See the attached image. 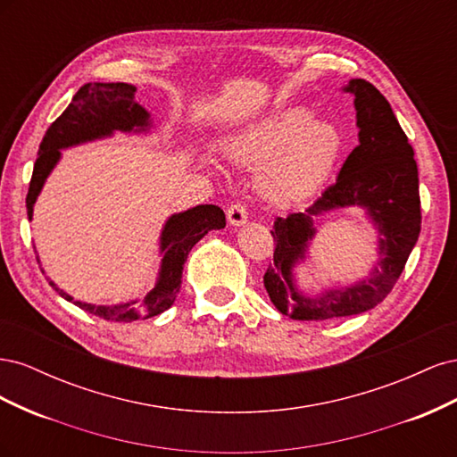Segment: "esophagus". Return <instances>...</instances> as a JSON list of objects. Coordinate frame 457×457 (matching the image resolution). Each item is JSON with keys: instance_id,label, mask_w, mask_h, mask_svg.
Returning <instances> with one entry per match:
<instances>
[{"instance_id": "obj_1", "label": "esophagus", "mask_w": 457, "mask_h": 457, "mask_svg": "<svg viewBox=\"0 0 457 457\" xmlns=\"http://www.w3.org/2000/svg\"><path fill=\"white\" fill-rule=\"evenodd\" d=\"M227 219L230 227H242L247 220V210L242 204H232L227 210Z\"/></svg>"}]
</instances>
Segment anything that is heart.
<instances>
[{
    "instance_id": "obj_1",
    "label": "heart",
    "mask_w": 457,
    "mask_h": 457,
    "mask_svg": "<svg viewBox=\"0 0 457 457\" xmlns=\"http://www.w3.org/2000/svg\"><path fill=\"white\" fill-rule=\"evenodd\" d=\"M345 139L337 126L307 106H286L261 116L227 139V154L244 168H261L259 195L292 205L320 192L334 175Z\"/></svg>"
}]
</instances>
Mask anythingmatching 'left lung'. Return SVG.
Here are the masks:
<instances>
[{"mask_svg": "<svg viewBox=\"0 0 457 457\" xmlns=\"http://www.w3.org/2000/svg\"><path fill=\"white\" fill-rule=\"evenodd\" d=\"M343 91L354 96L358 146L336 183L305 213L278 217L270 230L274 261L262 282L272 305L294 320H329L379 305L403 274L421 230L418 163L389 101L366 79H351ZM343 206H361L377 227V267L354 285L305 295L295 282V267L306 260L313 220Z\"/></svg>", "mask_w": 457, "mask_h": 457, "instance_id": "left-lung-1", "label": "left lung"}]
</instances>
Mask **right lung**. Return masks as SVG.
I'll use <instances>...</instances> for the list:
<instances>
[{"label":"right lung","instance_id":"add662e5","mask_svg":"<svg viewBox=\"0 0 457 457\" xmlns=\"http://www.w3.org/2000/svg\"><path fill=\"white\" fill-rule=\"evenodd\" d=\"M137 87L131 84H86L74 95L72 103L64 112L51 123L44 141L39 145L37 160L26 196V210L32 220L34 204L44 188L47 177L61 160V150L106 139L116 131L121 133H148L152 128L150 112L135 101ZM225 213L217 205H196L187 212L168 217L160 234V272L156 286L143 299H131L118 305H93V303L76 301L53 280L51 287L76 307L110 322H133L139 318L158 316L168 311L181 289L185 261L207 232L225 228ZM39 262V257H37Z\"/></svg>","mask_w":457,"mask_h":457}]
</instances>
